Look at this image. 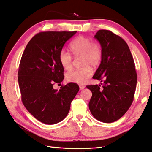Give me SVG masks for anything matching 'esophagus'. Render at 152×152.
Listing matches in <instances>:
<instances>
[{
    "instance_id": "obj_1",
    "label": "esophagus",
    "mask_w": 152,
    "mask_h": 152,
    "mask_svg": "<svg viewBox=\"0 0 152 152\" xmlns=\"http://www.w3.org/2000/svg\"><path fill=\"white\" fill-rule=\"evenodd\" d=\"M79 88H80V90H83L84 88H85V86L82 85V84H80L79 85Z\"/></svg>"
}]
</instances>
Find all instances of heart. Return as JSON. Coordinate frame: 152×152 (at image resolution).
<instances>
[{
    "label": "heart",
    "mask_w": 152,
    "mask_h": 152,
    "mask_svg": "<svg viewBox=\"0 0 152 152\" xmlns=\"http://www.w3.org/2000/svg\"><path fill=\"white\" fill-rule=\"evenodd\" d=\"M70 48L74 58H82V66L84 68L69 72L66 75V79L70 82L84 84L92 75L91 66L96 68L101 64L102 47L98 42H92L90 38L79 36L70 43ZM58 58L64 70H69L72 68L73 57L70 52L62 50L60 52Z\"/></svg>",
    "instance_id": "1"
}]
</instances>
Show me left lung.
Listing matches in <instances>:
<instances>
[{"label": "left lung", "instance_id": "8db88e82", "mask_svg": "<svg viewBox=\"0 0 152 152\" xmlns=\"http://www.w3.org/2000/svg\"><path fill=\"white\" fill-rule=\"evenodd\" d=\"M94 38L102 45L103 57L93 78L104 83L102 87L87 86L92 93L88 106L96 120L111 123L122 118L131 106L137 73L125 40L107 30H99Z\"/></svg>", "mask_w": 152, "mask_h": 152}]
</instances>
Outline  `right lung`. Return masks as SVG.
<instances>
[{
  "label": "right lung",
  "instance_id": "1",
  "mask_svg": "<svg viewBox=\"0 0 152 152\" xmlns=\"http://www.w3.org/2000/svg\"><path fill=\"white\" fill-rule=\"evenodd\" d=\"M76 33H38L29 41L22 56L18 72L22 102L30 114L44 124L51 125L64 120L79 91L78 85L73 82L62 86L59 90L53 88L54 84L64 79L60 52Z\"/></svg>",
  "mask_w": 152,
  "mask_h": 152
}]
</instances>
